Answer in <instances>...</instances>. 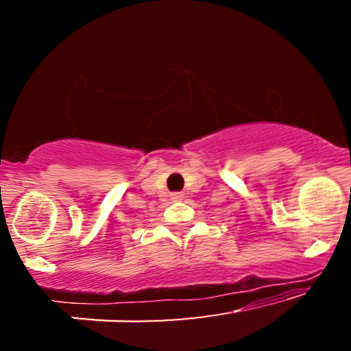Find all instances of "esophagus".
I'll return each instance as SVG.
<instances>
[{
  "instance_id": "1",
  "label": "esophagus",
  "mask_w": 351,
  "mask_h": 351,
  "mask_svg": "<svg viewBox=\"0 0 351 351\" xmlns=\"http://www.w3.org/2000/svg\"><path fill=\"white\" fill-rule=\"evenodd\" d=\"M171 199L176 201V203H177V201H182V199H184V193H180V191H176V193H171Z\"/></svg>"
}]
</instances>
